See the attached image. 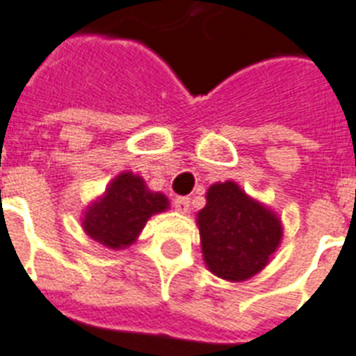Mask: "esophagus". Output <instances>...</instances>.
<instances>
[{
    "label": "esophagus",
    "mask_w": 356,
    "mask_h": 356,
    "mask_svg": "<svg viewBox=\"0 0 356 356\" xmlns=\"http://www.w3.org/2000/svg\"><path fill=\"white\" fill-rule=\"evenodd\" d=\"M174 208L175 211L184 215V213H188V209H190V199H188V197H177V199L174 200Z\"/></svg>",
    "instance_id": "esophagus-1"
}]
</instances>
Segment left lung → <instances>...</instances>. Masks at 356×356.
Returning <instances> with one entry per match:
<instances>
[{
	"mask_svg": "<svg viewBox=\"0 0 356 356\" xmlns=\"http://www.w3.org/2000/svg\"><path fill=\"white\" fill-rule=\"evenodd\" d=\"M197 225L204 264L225 281H245L264 270L283 238L276 211L247 195L234 181L208 188Z\"/></svg>",
	"mask_w": 356,
	"mask_h": 356,
	"instance_id": "1",
	"label": "left lung"
}]
</instances>
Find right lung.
<instances>
[{
    "label": "right lung",
    "mask_w": 356,
    "mask_h": 356,
    "mask_svg": "<svg viewBox=\"0 0 356 356\" xmlns=\"http://www.w3.org/2000/svg\"><path fill=\"white\" fill-rule=\"evenodd\" d=\"M170 208L168 197L148 190L141 175L122 172L82 213V227L100 245L118 251L138 240L148 218Z\"/></svg>",
    "instance_id": "add662e5"
}]
</instances>
